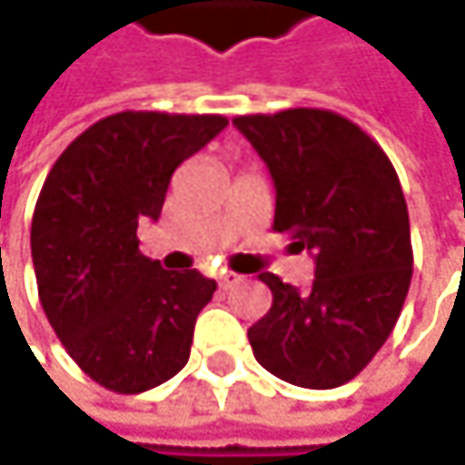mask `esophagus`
<instances>
[{
	"mask_svg": "<svg viewBox=\"0 0 465 465\" xmlns=\"http://www.w3.org/2000/svg\"><path fill=\"white\" fill-rule=\"evenodd\" d=\"M242 280H244V277H242V274H236V272H221V274H218V282H221V288H223V291H232V288H236Z\"/></svg>",
	"mask_w": 465,
	"mask_h": 465,
	"instance_id": "obj_1",
	"label": "esophagus"
}]
</instances>
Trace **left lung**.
I'll list each match as a JSON object with an SVG mask.
<instances>
[{"label": "left lung", "instance_id": "obj_1", "mask_svg": "<svg viewBox=\"0 0 465 465\" xmlns=\"http://www.w3.org/2000/svg\"><path fill=\"white\" fill-rule=\"evenodd\" d=\"M233 126L274 183V232L315 258L299 291L272 272V310L247 331L255 361L312 391L350 382L377 355L401 315L412 280L410 213L385 150L352 121L296 107L239 115Z\"/></svg>", "mask_w": 465, "mask_h": 465}]
</instances>
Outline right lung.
Segmentation results:
<instances>
[{
  "label": "right lung",
  "mask_w": 465,
  "mask_h": 465,
  "mask_svg": "<svg viewBox=\"0 0 465 465\" xmlns=\"http://www.w3.org/2000/svg\"><path fill=\"white\" fill-rule=\"evenodd\" d=\"M226 126L223 115L115 113L47 174L32 218L40 302L72 361L107 391H150L188 363L218 285L142 255L137 226L158 221L174 169Z\"/></svg>",
  "instance_id": "add662e5"
}]
</instances>
